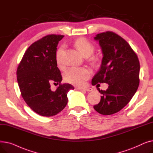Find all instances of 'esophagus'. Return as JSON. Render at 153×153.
I'll return each mask as SVG.
<instances>
[{"instance_id":"1","label":"esophagus","mask_w":153,"mask_h":153,"mask_svg":"<svg viewBox=\"0 0 153 153\" xmlns=\"http://www.w3.org/2000/svg\"><path fill=\"white\" fill-rule=\"evenodd\" d=\"M77 89L79 91H88V92H91L92 91V89L89 87H85V88H77Z\"/></svg>"}]
</instances>
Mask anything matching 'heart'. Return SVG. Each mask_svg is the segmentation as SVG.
Returning <instances> with one entry per match:
<instances>
[{"mask_svg":"<svg viewBox=\"0 0 153 153\" xmlns=\"http://www.w3.org/2000/svg\"><path fill=\"white\" fill-rule=\"evenodd\" d=\"M75 46L84 57H89L94 51V46L89 40L84 38H80L75 42ZM64 45L61 46L56 53V61L59 65L61 64V56L64 50ZM92 74L91 71L87 68L72 67L64 75L65 81L75 86H82L86 80Z\"/></svg>","mask_w":153,"mask_h":153,"instance_id":"heart-1","label":"heart"}]
</instances>
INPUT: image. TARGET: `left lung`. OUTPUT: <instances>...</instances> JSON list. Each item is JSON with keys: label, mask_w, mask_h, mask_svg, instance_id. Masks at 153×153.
<instances>
[{"label": "left lung", "mask_w": 153, "mask_h": 153, "mask_svg": "<svg viewBox=\"0 0 153 153\" xmlns=\"http://www.w3.org/2000/svg\"><path fill=\"white\" fill-rule=\"evenodd\" d=\"M99 42L103 58L100 68L92 84L107 83L106 91L99 89L102 94L94 109L104 115L121 110L131 100L140 84V62L130 45L112 31L99 33L94 37Z\"/></svg>", "instance_id": "8db88e82"}]
</instances>
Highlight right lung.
I'll use <instances>...</instances> for the list:
<instances>
[{"mask_svg": "<svg viewBox=\"0 0 153 153\" xmlns=\"http://www.w3.org/2000/svg\"><path fill=\"white\" fill-rule=\"evenodd\" d=\"M63 37L48 35L31 45L17 68V82L22 97L39 115L52 117L59 113L68 103V92L74 89L69 84H61L56 50ZM51 82L59 84L54 92L51 90Z\"/></svg>", "mask_w": 153, "mask_h": 153, "instance_id": "add662e5", "label": "right lung"}]
</instances>
